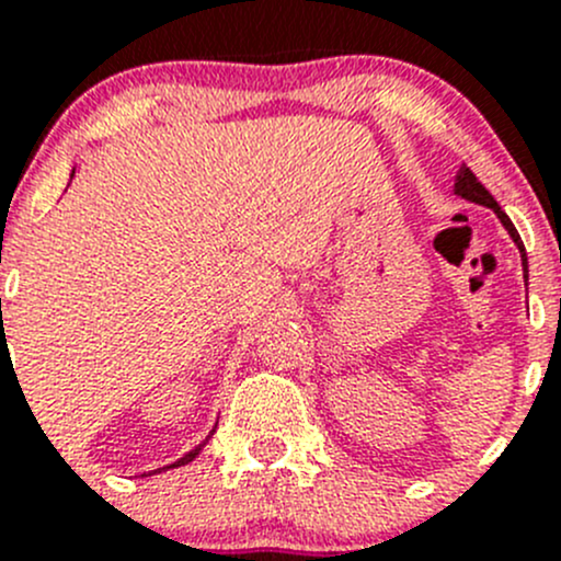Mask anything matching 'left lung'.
I'll return each mask as SVG.
<instances>
[{"label": "left lung", "mask_w": 561, "mask_h": 561, "mask_svg": "<svg viewBox=\"0 0 561 561\" xmlns=\"http://www.w3.org/2000/svg\"><path fill=\"white\" fill-rule=\"evenodd\" d=\"M455 192H458L463 199H471V203H480V205H485V208L496 210V216H499V219H502V225L507 227V232H510V236H513V241L518 243L520 257H524V271H526V252H524V241H520L518 230H515L513 221L507 219V214H504V210L499 208V203L491 197V192H488V188L482 186L480 181H477V175H474V172H471L466 164L460 167L458 178H455Z\"/></svg>", "instance_id": "8db88e82"}]
</instances>
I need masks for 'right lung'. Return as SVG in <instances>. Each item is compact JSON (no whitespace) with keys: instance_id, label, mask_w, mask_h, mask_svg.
<instances>
[{"instance_id":"right-lung-1","label":"right lung","mask_w":561,"mask_h":561,"mask_svg":"<svg viewBox=\"0 0 561 561\" xmlns=\"http://www.w3.org/2000/svg\"><path fill=\"white\" fill-rule=\"evenodd\" d=\"M203 447H205V444H199V447H194L192 453H188V455H183V458L178 460V463H172V466H186L188 460H194V458H197V455H199V449H203ZM167 469H170V466H167Z\"/></svg>"}]
</instances>
